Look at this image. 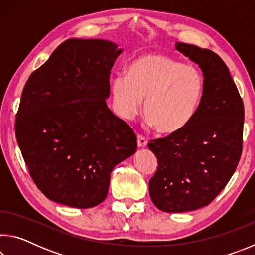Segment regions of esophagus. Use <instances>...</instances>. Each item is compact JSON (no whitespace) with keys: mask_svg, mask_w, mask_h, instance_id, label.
I'll list each match as a JSON object with an SVG mask.
<instances>
[{"mask_svg":"<svg viewBox=\"0 0 255 255\" xmlns=\"http://www.w3.org/2000/svg\"><path fill=\"white\" fill-rule=\"evenodd\" d=\"M137 145L138 147H145L147 145V139L143 136V135H138L137 136Z\"/></svg>","mask_w":255,"mask_h":255,"instance_id":"1","label":"esophagus"}]
</instances>
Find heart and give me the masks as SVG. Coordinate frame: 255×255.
Returning <instances> with one entry per match:
<instances>
[{"label":"heart","instance_id":"obj_1","mask_svg":"<svg viewBox=\"0 0 255 255\" xmlns=\"http://www.w3.org/2000/svg\"><path fill=\"white\" fill-rule=\"evenodd\" d=\"M204 92L205 77L196 65L155 51L132 59L127 75L111 81L114 107L120 117L132 119L146 98V117L164 135L179 132L191 123Z\"/></svg>","mask_w":255,"mask_h":255}]
</instances>
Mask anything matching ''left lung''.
I'll return each instance as SVG.
<instances>
[{
  "instance_id": "obj_1",
  "label": "left lung",
  "mask_w": 255,
  "mask_h": 255,
  "mask_svg": "<svg viewBox=\"0 0 255 255\" xmlns=\"http://www.w3.org/2000/svg\"><path fill=\"white\" fill-rule=\"evenodd\" d=\"M175 48L199 65L205 92L187 127L148 144L158 163L149 196L165 213L209 205L234 174L243 148V100L226 64L195 45L176 42Z\"/></svg>"
}]
</instances>
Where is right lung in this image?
<instances>
[{
    "instance_id": "right-lung-1",
    "label": "right lung",
    "mask_w": 255,
    "mask_h": 255,
    "mask_svg": "<svg viewBox=\"0 0 255 255\" xmlns=\"http://www.w3.org/2000/svg\"><path fill=\"white\" fill-rule=\"evenodd\" d=\"M114 42L68 39L25 83L15 136L30 176L55 202L91 208L106 199L114 167L136 152L137 138L112 114Z\"/></svg>"
}]
</instances>
